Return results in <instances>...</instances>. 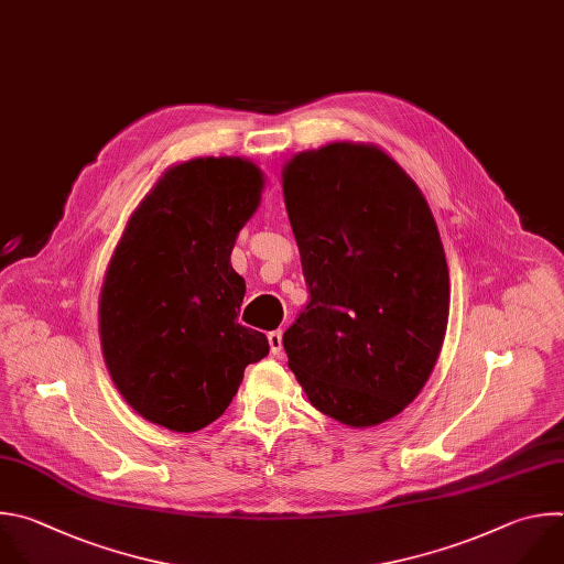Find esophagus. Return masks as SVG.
Instances as JSON below:
<instances>
[{"label": "esophagus", "instance_id": "34e87169", "mask_svg": "<svg viewBox=\"0 0 564 564\" xmlns=\"http://www.w3.org/2000/svg\"><path fill=\"white\" fill-rule=\"evenodd\" d=\"M269 347H271V354H273L275 358H282V356H284L282 333H280V330H271V333H269Z\"/></svg>", "mask_w": 564, "mask_h": 564}]
</instances>
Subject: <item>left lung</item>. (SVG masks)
Listing matches in <instances>:
<instances>
[{
    "instance_id": "1",
    "label": "left lung",
    "mask_w": 564,
    "mask_h": 564,
    "mask_svg": "<svg viewBox=\"0 0 564 564\" xmlns=\"http://www.w3.org/2000/svg\"><path fill=\"white\" fill-rule=\"evenodd\" d=\"M282 191L311 293L282 345L311 404L376 426L426 384L448 322V267L433 213L373 144L293 155Z\"/></svg>"
}]
</instances>
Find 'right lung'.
<instances>
[{
  "label": "right lung",
  "mask_w": 564,
  "mask_h": 564,
  "mask_svg": "<svg viewBox=\"0 0 564 564\" xmlns=\"http://www.w3.org/2000/svg\"><path fill=\"white\" fill-rule=\"evenodd\" d=\"M262 171L245 158L171 166L131 215L106 269L99 340L122 398L149 422L191 433L217 420L267 335L238 324L247 284L231 267L260 206Z\"/></svg>",
  "instance_id": "add662e5"
}]
</instances>
